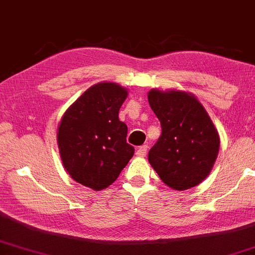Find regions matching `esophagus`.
Returning <instances> with one entry per match:
<instances>
[{"label": "esophagus", "instance_id": "34e87169", "mask_svg": "<svg viewBox=\"0 0 255 255\" xmlns=\"http://www.w3.org/2000/svg\"><path fill=\"white\" fill-rule=\"evenodd\" d=\"M147 149H148V146L147 145H142V146L137 147L136 155H139V157H145V155L147 154Z\"/></svg>", "mask_w": 255, "mask_h": 255}]
</instances>
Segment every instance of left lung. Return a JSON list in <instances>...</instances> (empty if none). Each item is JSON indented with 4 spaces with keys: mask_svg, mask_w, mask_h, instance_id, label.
I'll return each instance as SVG.
<instances>
[{
    "mask_svg": "<svg viewBox=\"0 0 255 255\" xmlns=\"http://www.w3.org/2000/svg\"><path fill=\"white\" fill-rule=\"evenodd\" d=\"M161 135L148 152L160 179L174 190L198 185L210 173L220 148L219 133L201 103L182 91L148 93Z\"/></svg>",
    "mask_w": 255,
    "mask_h": 255,
    "instance_id": "8db88e82",
    "label": "left lung"
}]
</instances>
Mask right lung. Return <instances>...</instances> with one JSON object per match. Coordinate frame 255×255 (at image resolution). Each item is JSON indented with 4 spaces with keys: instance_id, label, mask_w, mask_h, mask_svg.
Instances as JSON below:
<instances>
[{
    "instance_id": "1",
    "label": "right lung",
    "mask_w": 255,
    "mask_h": 255,
    "mask_svg": "<svg viewBox=\"0 0 255 255\" xmlns=\"http://www.w3.org/2000/svg\"><path fill=\"white\" fill-rule=\"evenodd\" d=\"M127 90L115 83H98L66 110L58 128V146L72 179L94 190L116 180L134 154L127 126L119 110Z\"/></svg>"
}]
</instances>
